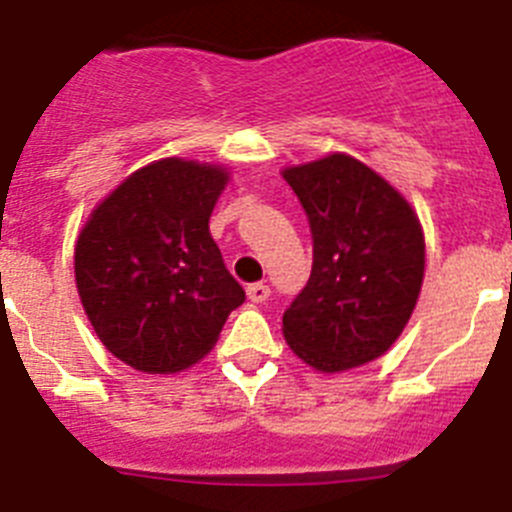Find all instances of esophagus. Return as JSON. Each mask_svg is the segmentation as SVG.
<instances>
[{"label":"esophagus","mask_w":512,"mask_h":512,"mask_svg":"<svg viewBox=\"0 0 512 512\" xmlns=\"http://www.w3.org/2000/svg\"><path fill=\"white\" fill-rule=\"evenodd\" d=\"M246 295H248V300H251V302H256V305H261V302H266V300H269V287H266L264 282L248 284Z\"/></svg>","instance_id":"esophagus-1"}]
</instances>
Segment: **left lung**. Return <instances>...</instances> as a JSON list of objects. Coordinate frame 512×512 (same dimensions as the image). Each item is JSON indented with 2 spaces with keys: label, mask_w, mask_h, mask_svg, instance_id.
<instances>
[{
  "label": "left lung",
  "mask_w": 512,
  "mask_h": 512,
  "mask_svg": "<svg viewBox=\"0 0 512 512\" xmlns=\"http://www.w3.org/2000/svg\"><path fill=\"white\" fill-rule=\"evenodd\" d=\"M310 220L312 271L282 318L307 366L338 374L390 351L425 274V238L410 202L346 153L282 171Z\"/></svg>",
  "instance_id": "left-lung-1"
}]
</instances>
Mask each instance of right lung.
<instances>
[{
  "mask_svg": "<svg viewBox=\"0 0 512 512\" xmlns=\"http://www.w3.org/2000/svg\"><path fill=\"white\" fill-rule=\"evenodd\" d=\"M228 169L161 158L87 217L74 248L81 305L104 348L146 374L205 359L246 292L225 269L210 215Z\"/></svg>",
  "mask_w": 512,
  "mask_h": 512,
  "instance_id": "right-lung-1",
  "label": "right lung"
}]
</instances>
